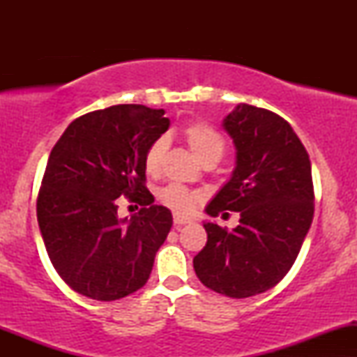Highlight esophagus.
<instances>
[{
  "label": "esophagus",
  "mask_w": 357,
  "mask_h": 357,
  "mask_svg": "<svg viewBox=\"0 0 357 357\" xmlns=\"http://www.w3.org/2000/svg\"><path fill=\"white\" fill-rule=\"evenodd\" d=\"M173 221H174V227H176V228H181V227H184V225L191 223L190 218H184V216H178V215L174 216Z\"/></svg>",
  "instance_id": "esophagus-1"
}]
</instances>
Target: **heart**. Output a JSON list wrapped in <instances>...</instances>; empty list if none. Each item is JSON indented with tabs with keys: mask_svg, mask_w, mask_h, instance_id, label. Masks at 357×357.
<instances>
[{
	"mask_svg": "<svg viewBox=\"0 0 357 357\" xmlns=\"http://www.w3.org/2000/svg\"><path fill=\"white\" fill-rule=\"evenodd\" d=\"M184 137H186L188 144L191 151L195 153L199 161H220V158L225 153V139L215 127L203 124H191L184 130ZM167 147L166 137H159L147 147L144 155V166L147 173L154 174L158 173L161 167L162 158H165ZM159 199L166 204L167 208L179 213V215H188L196 208V203L199 202V196L196 192L181 186V184H169V186L162 188L159 192Z\"/></svg>",
	"mask_w": 357,
	"mask_h": 357,
	"instance_id": "1",
	"label": "heart"
}]
</instances>
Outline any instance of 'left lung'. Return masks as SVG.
<instances>
[{
    "label": "left lung",
    "mask_w": 357,
    "mask_h": 357,
    "mask_svg": "<svg viewBox=\"0 0 357 357\" xmlns=\"http://www.w3.org/2000/svg\"><path fill=\"white\" fill-rule=\"evenodd\" d=\"M236 149L230 181L206 206L240 213L233 230L204 221L208 241L192 260L203 285L231 298L267 292L287 275L314 218L310 159L285 119L238 104L223 119Z\"/></svg>",
    "instance_id": "obj_1"
}]
</instances>
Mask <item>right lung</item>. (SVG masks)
I'll return each mask as SVG.
<instances>
[{
	"label": "right lung",
	"instance_id": "1",
	"mask_svg": "<svg viewBox=\"0 0 357 357\" xmlns=\"http://www.w3.org/2000/svg\"><path fill=\"white\" fill-rule=\"evenodd\" d=\"M167 127L162 109L112 105L75 119L53 146L36 216L53 267L82 296L110 302L146 285L173 227L144 184L147 147ZM121 195L139 213L119 219Z\"/></svg>",
	"mask_w": 357,
	"mask_h": 357
}]
</instances>
